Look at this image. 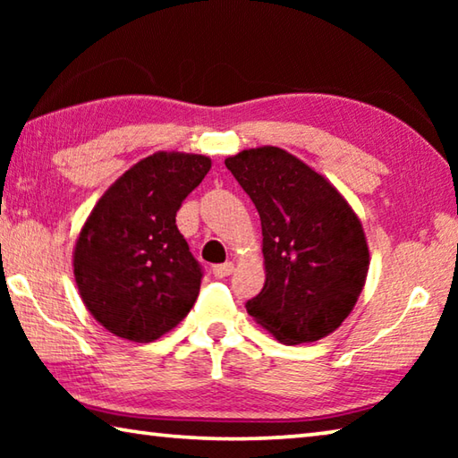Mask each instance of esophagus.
Listing matches in <instances>:
<instances>
[{
	"mask_svg": "<svg viewBox=\"0 0 458 458\" xmlns=\"http://www.w3.org/2000/svg\"><path fill=\"white\" fill-rule=\"evenodd\" d=\"M212 273L216 278H224V276H230L234 273V262H222V265H216L212 268Z\"/></svg>",
	"mask_w": 458,
	"mask_h": 458,
	"instance_id": "esophagus-1",
	"label": "esophagus"
}]
</instances>
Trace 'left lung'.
<instances>
[{
  "label": "left lung",
  "instance_id": "8db88e82",
  "mask_svg": "<svg viewBox=\"0 0 458 458\" xmlns=\"http://www.w3.org/2000/svg\"><path fill=\"white\" fill-rule=\"evenodd\" d=\"M257 206L267 281L246 303L254 321L284 345L327 337L353 311L369 250L353 208L329 180L281 147L226 157Z\"/></svg>",
  "mask_w": 458,
  "mask_h": 458
}]
</instances>
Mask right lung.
Returning a JSON list of instances; mask_svg holds the SVG:
<instances>
[{"label":"right lung","instance_id":"right-lung-1","mask_svg":"<svg viewBox=\"0 0 458 458\" xmlns=\"http://www.w3.org/2000/svg\"><path fill=\"white\" fill-rule=\"evenodd\" d=\"M210 167L206 155L157 151L92 208L72 252L74 281L84 307L113 335L149 344L196 303L201 267L175 214Z\"/></svg>","mask_w":458,"mask_h":458}]
</instances>
